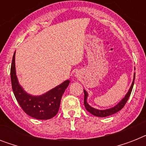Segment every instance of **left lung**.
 <instances>
[{
    "label": "left lung",
    "instance_id": "8db88e82",
    "mask_svg": "<svg viewBox=\"0 0 146 146\" xmlns=\"http://www.w3.org/2000/svg\"><path fill=\"white\" fill-rule=\"evenodd\" d=\"M134 80H135V73H134V76H133V81L132 82V85L130 88H129V91L126 94L125 97L123 98L121 101H120L119 103H118L117 105H115L113 108H111L108 109H105V110H98V109L94 108L92 107H91L88 104L87 102V98H88V92H87L85 89H83L84 91V105L85 108L86 109L87 111H89V113L93 114L94 116H96V117H108V116L112 115L113 113H117L119 111H120L121 109L124 107L125 104L127 103V100L129 99V96H130V94H131L132 89H133V87L134 84Z\"/></svg>",
    "mask_w": 146,
    "mask_h": 146
}]
</instances>
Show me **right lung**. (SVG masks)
I'll return each mask as SVG.
<instances>
[{
    "label": "right lung",
    "mask_w": 146,
    "mask_h": 146,
    "mask_svg": "<svg viewBox=\"0 0 146 146\" xmlns=\"http://www.w3.org/2000/svg\"><path fill=\"white\" fill-rule=\"evenodd\" d=\"M15 53L13 56L10 69L12 89L17 102L26 114L38 120H48L54 117L59 111L63 94L69 86L66 80L42 96H32L26 92L19 85L15 67Z\"/></svg>",
    "instance_id": "right-lung-1"
}]
</instances>
